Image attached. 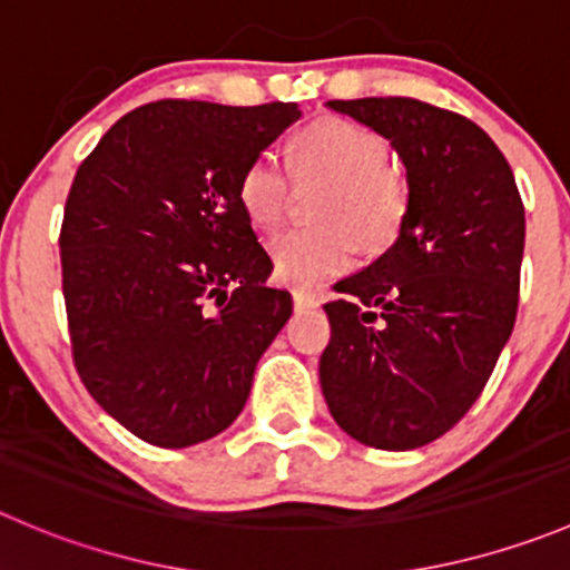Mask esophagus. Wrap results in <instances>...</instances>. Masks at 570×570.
Segmentation results:
<instances>
[{"label": "esophagus", "instance_id": "1", "mask_svg": "<svg viewBox=\"0 0 570 570\" xmlns=\"http://www.w3.org/2000/svg\"><path fill=\"white\" fill-rule=\"evenodd\" d=\"M292 301H295L297 312H306V308H317L320 306V292L303 289V286H297V289H292Z\"/></svg>", "mask_w": 570, "mask_h": 570}]
</instances>
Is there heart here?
I'll return each mask as SVG.
<instances>
[{"label":"heart","instance_id":"obj_1","mask_svg":"<svg viewBox=\"0 0 570 570\" xmlns=\"http://www.w3.org/2000/svg\"><path fill=\"white\" fill-rule=\"evenodd\" d=\"M289 173L297 180H328V189L314 208L320 225L284 230L269 242L275 278L312 286L351 269L362 245L381 253L403 230L409 184L390 167V145L370 127L345 116L308 121L289 141ZM236 197L256 228H278L289 203V175L278 158L262 153L242 173Z\"/></svg>","mask_w":570,"mask_h":570}]
</instances>
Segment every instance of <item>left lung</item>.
<instances>
[{"label":"left lung","mask_w":570,"mask_h":570,"mask_svg":"<svg viewBox=\"0 0 570 570\" xmlns=\"http://www.w3.org/2000/svg\"><path fill=\"white\" fill-rule=\"evenodd\" d=\"M406 167L395 245L334 286L320 384L342 432L409 451L443 438L476 403L512 334L527 219L493 138L454 110L409 97L331 99Z\"/></svg>","instance_id":"obj_1"}]
</instances>
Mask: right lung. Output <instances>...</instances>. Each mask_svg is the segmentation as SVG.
I'll return each instance as SVG.
<instances>
[{"instance_id":"add662e5","label":"right lung","mask_w":570,"mask_h":570,"mask_svg":"<svg viewBox=\"0 0 570 570\" xmlns=\"http://www.w3.org/2000/svg\"><path fill=\"white\" fill-rule=\"evenodd\" d=\"M297 119L295 102L161 99L121 116L77 169L60 228L71 356L94 401L145 443L225 432L289 320L236 189Z\"/></svg>"}]
</instances>
